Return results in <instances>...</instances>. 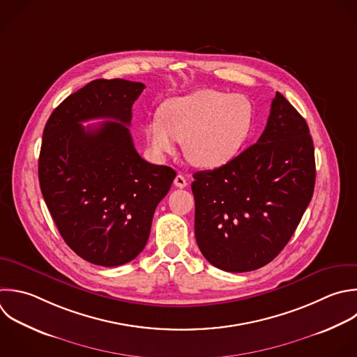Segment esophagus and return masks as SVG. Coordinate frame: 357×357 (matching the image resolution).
<instances>
[{"label":"esophagus","mask_w":357,"mask_h":357,"mask_svg":"<svg viewBox=\"0 0 357 357\" xmlns=\"http://www.w3.org/2000/svg\"><path fill=\"white\" fill-rule=\"evenodd\" d=\"M174 185L178 187V188L187 187V180H185V177H184L183 174H177L176 178H174Z\"/></svg>","instance_id":"obj_1"}]
</instances>
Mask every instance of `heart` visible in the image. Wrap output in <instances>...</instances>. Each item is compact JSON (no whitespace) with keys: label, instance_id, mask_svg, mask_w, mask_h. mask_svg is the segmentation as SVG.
<instances>
[{"label":"heart","instance_id":"heart-1","mask_svg":"<svg viewBox=\"0 0 357 357\" xmlns=\"http://www.w3.org/2000/svg\"><path fill=\"white\" fill-rule=\"evenodd\" d=\"M254 127L255 110L247 96L201 89L166 100L145 123L144 135L156 158L173 155L181 142L191 165L216 169L244 149Z\"/></svg>","mask_w":357,"mask_h":357}]
</instances>
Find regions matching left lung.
I'll return each instance as SVG.
<instances>
[{"instance_id":"8db88e82","label":"left lung","mask_w":357,"mask_h":357,"mask_svg":"<svg viewBox=\"0 0 357 357\" xmlns=\"http://www.w3.org/2000/svg\"><path fill=\"white\" fill-rule=\"evenodd\" d=\"M314 184L308 126L276 92L257 144L225 166L194 174L195 238L202 255L227 272L266 265L293 236Z\"/></svg>"}]
</instances>
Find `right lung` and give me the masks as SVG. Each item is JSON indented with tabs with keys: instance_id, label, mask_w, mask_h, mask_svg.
I'll return each mask as SVG.
<instances>
[{
	"instance_id": "obj_1",
	"label": "right lung",
	"mask_w": 357,
	"mask_h": 357,
	"mask_svg": "<svg viewBox=\"0 0 357 357\" xmlns=\"http://www.w3.org/2000/svg\"><path fill=\"white\" fill-rule=\"evenodd\" d=\"M145 85L95 79L52 113L43 131L39 183L68 247L102 266L132 261L146 245L158 204L176 177L144 160L128 130ZM105 118L96 128L82 123Z\"/></svg>"
}]
</instances>
